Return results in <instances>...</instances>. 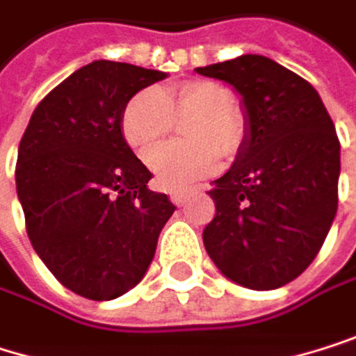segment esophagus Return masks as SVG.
<instances>
[{"label": "esophagus", "mask_w": 356, "mask_h": 356, "mask_svg": "<svg viewBox=\"0 0 356 356\" xmlns=\"http://www.w3.org/2000/svg\"><path fill=\"white\" fill-rule=\"evenodd\" d=\"M188 196H190V192H186V190H177V192H170V200H172V202H175L177 207L186 204Z\"/></svg>", "instance_id": "esophagus-1"}]
</instances>
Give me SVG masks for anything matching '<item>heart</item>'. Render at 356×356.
<instances>
[{
	"label": "heart",
	"mask_w": 356,
	"mask_h": 356,
	"mask_svg": "<svg viewBox=\"0 0 356 356\" xmlns=\"http://www.w3.org/2000/svg\"><path fill=\"white\" fill-rule=\"evenodd\" d=\"M234 97L225 86L209 80L186 82L166 92L139 90L122 111V135L137 156L147 158L172 131V124L188 122L186 141L192 145L160 147L149 158V168L164 190H184L213 172L223 154H234L243 139V124Z\"/></svg>",
	"instance_id": "obj_1"
}]
</instances>
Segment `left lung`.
I'll return each mask as SVG.
<instances>
[{"label":"left lung","mask_w":356,"mask_h":356,"mask_svg":"<svg viewBox=\"0 0 356 356\" xmlns=\"http://www.w3.org/2000/svg\"><path fill=\"white\" fill-rule=\"evenodd\" d=\"M243 97L247 133L236 160L209 192L215 217L202 241L230 281L278 289L321 251L338 211L340 141L318 92L268 56L196 69Z\"/></svg>","instance_id":"obj_1"}]
</instances>
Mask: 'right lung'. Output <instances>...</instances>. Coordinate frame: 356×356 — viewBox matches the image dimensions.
<instances>
[{"instance_id": "obj_1", "label": "right lung", "mask_w": 356, "mask_h": 356, "mask_svg": "<svg viewBox=\"0 0 356 356\" xmlns=\"http://www.w3.org/2000/svg\"><path fill=\"white\" fill-rule=\"evenodd\" d=\"M164 71L92 60L35 107L18 145L16 194L27 234L58 283L88 300H113L145 276L175 211L152 192V172L122 135L133 95Z\"/></svg>"}]
</instances>
